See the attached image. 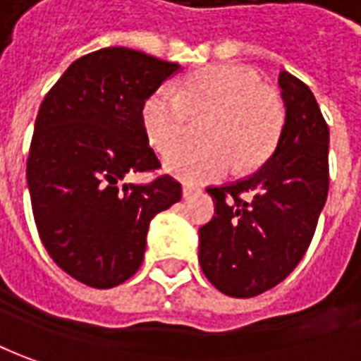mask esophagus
<instances>
[{
  "label": "esophagus",
  "instance_id": "1",
  "mask_svg": "<svg viewBox=\"0 0 361 361\" xmlns=\"http://www.w3.org/2000/svg\"><path fill=\"white\" fill-rule=\"evenodd\" d=\"M200 188H193V185H190V183H185L183 185V190H181V193H183V197L185 200H190V197H193V195H197L200 193Z\"/></svg>",
  "mask_w": 361,
  "mask_h": 361
}]
</instances>
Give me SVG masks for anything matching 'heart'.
Segmentation results:
<instances>
[{
    "mask_svg": "<svg viewBox=\"0 0 361 361\" xmlns=\"http://www.w3.org/2000/svg\"><path fill=\"white\" fill-rule=\"evenodd\" d=\"M207 116L203 145H182L164 156L166 170L185 181L217 180L231 170H255L276 148L286 120L283 97L261 85L257 71L213 65L183 78L180 94L154 90L142 104L149 142L168 149L185 135L189 116Z\"/></svg>",
    "mask_w": 361,
    "mask_h": 361,
    "instance_id": "1",
    "label": "heart"
}]
</instances>
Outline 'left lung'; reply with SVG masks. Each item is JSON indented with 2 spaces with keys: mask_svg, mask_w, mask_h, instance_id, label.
<instances>
[{
  "mask_svg": "<svg viewBox=\"0 0 361 361\" xmlns=\"http://www.w3.org/2000/svg\"><path fill=\"white\" fill-rule=\"evenodd\" d=\"M283 134L263 168L245 180L207 188L215 215L200 229V264L227 296L251 298L300 263L328 197L330 132L312 90L283 71Z\"/></svg>",
  "mask_w": 361,
  "mask_h": 361,
  "instance_id": "1",
  "label": "left lung"
}]
</instances>
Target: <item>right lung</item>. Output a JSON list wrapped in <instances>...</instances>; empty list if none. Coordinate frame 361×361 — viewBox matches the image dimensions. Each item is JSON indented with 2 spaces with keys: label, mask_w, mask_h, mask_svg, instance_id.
Returning a JSON list of instances; mask_svg holds the SVG:
<instances>
[{
  "label": "right lung",
  "mask_w": 361,
  "mask_h": 361,
  "mask_svg": "<svg viewBox=\"0 0 361 361\" xmlns=\"http://www.w3.org/2000/svg\"><path fill=\"white\" fill-rule=\"evenodd\" d=\"M178 63L126 47L77 59L47 92L27 160L37 231L51 259L78 283L112 288L136 273L149 221L181 200L171 176L122 183L160 160L142 122L144 100Z\"/></svg>",
  "instance_id": "right-lung-1"
}]
</instances>
